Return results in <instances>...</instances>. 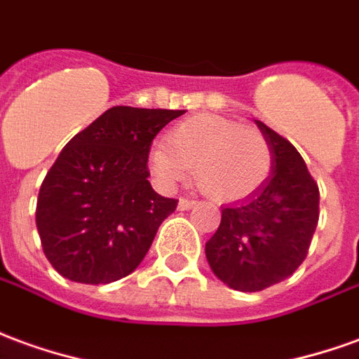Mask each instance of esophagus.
I'll return each mask as SVG.
<instances>
[{
    "mask_svg": "<svg viewBox=\"0 0 359 359\" xmlns=\"http://www.w3.org/2000/svg\"><path fill=\"white\" fill-rule=\"evenodd\" d=\"M196 202L194 200H188V198H180L179 200V210L180 212H184V210H190V208H194Z\"/></svg>",
    "mask_w": 359,
    "mask_h": 359,
    "instance_id": "obj_1",
    "label": "esophagus"
}]
</instances>
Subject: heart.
Instances as JSON below:
<instances>
[{
	"label": "heart",
	"mask_w": 359,
	"mask_h": 359,
	"mask_svg": "<svg viewBox=\"0 0 359 359\" xmlns=\"http://www.w3.org/2000/svg\"><path fill=\"white\" fill-rule=\"evenodd\" d=\"M272 147L262 132L215 114L182 120L149 149V167L163 184L187 179L217 202H241L258 192L272 172Z\"/></svg>",
	"instance_id": "1"
}]
</instances>
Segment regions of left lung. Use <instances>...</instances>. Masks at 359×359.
Here are the masks:
<instances>
[{
  "instance_id": "left-lung-1",
  "label": "left lung",
  "mask_w": 359,
  "mask_h": 359,
  "mask_svg": "<svg viewBox=\"0 0 359 359\" xmlns=\"http://www.w3.org/2000/svg\"><path fill=\"white\" fill-rule=\"evenodd\" d=\"M272 147V172L239 204L222 208V223L205 243V258L223 284L260 292L292 276L319 223V187L299 151L257 120Z\"/></svg>"
}]
</instances>
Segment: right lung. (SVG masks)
I'll use <instances>...</instances> for the list:
<instances>
[{"mask_svg":"<svg viewBox=\"0 0 359 359\" xmlns=\"http://www.w3.org/2000/svg\"><path fill=\"white\" fill-rule=\"evenodd\" d=\"M184 110L112 107L75 134L42 180L36 229L60 274L110 284L132 274L179 200L149 184L154 137Z\"/></svg>","mask_w":359,"mask_h":359,"instance_id":"1","label":"right lung"}]
</instances>
